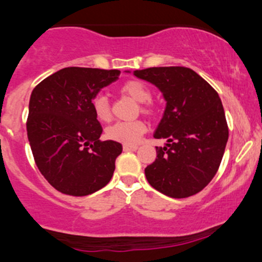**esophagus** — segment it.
<instances>
[{"instance_id": "esophagus-1", "label": "esophagus", "mask_w": 262, "mask_h": 262, "mask_svg": "<svg viewBox=\"0 0 262 262\" xmlns=\"http://www.w3.org/2000/svg\"><path fill=\"white\" fill-rule=\"evenodd\" d=\"M124 148V150H137L138 149V146H124L123 147Z\"/></svg>"}]
</instances>
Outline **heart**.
Listing matches in <instances>:
<instances>
[{"label":"heart","mask_w":262,"mask_h":262,"mask_svg":"<svg viewBox=\"0 0 262 262\" xmlns=\"http://www.w3.org/2000/svg\"><path fill=\"white\" fill-rule=\"evenodd\" d=\"M120 91L124 95L133 99L138 104H146L152 99V92L148 89L146 84L141 81L132 80L125 82L121 86ZM92 109L94 114L97 118V120L106 123L112 119V109H110V102L105 95L100 94L92 100ZM142 112L150 113V109L148 106H142ZM146 132V124L141 120L129 121H119V123L113 124L112 126L106 129V137L113 139V141L119 142V143L126 144V146H134L139 142L141 137Z\"/></svg>","instance_id":"obj_1"}]
</instances>
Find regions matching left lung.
I'll use <instances>...</instances> for the list:
<instances>
[{
  "label": "left lung",
  "mask_w": 262,
  "mask_h": 262,
  "mask_svg": "<svg viewBox=\"0 0 262 262\" xmlns=\"http://www.w3.org/2000/svg\"><path fill=\"white\" fill-rule=\"evenodd\" d=\"M133 75L155 84L166 101L153 134L166 143L156 147L157 158L144 170L147 181L175 199L202 191L218 171L228 141L219 95L186 67H153Z\"/></svg>",
  "instance_id": "obj_1"
}]
</instances>
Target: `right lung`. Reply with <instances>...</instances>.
I'll use <instances>...</instances> for the list:
<instances>
[{
	"mask_svg": "<svg viewBox=\"0 0 262 262\" xmlns=\"http://www.w3.org/2000/svg\"><path fill=\"white\" fill-rule=\"evenodd\" d=\"M119 76L118 70L68 67L31 92L26 123L31 152L41 175L63 194L84 196L112 180L123 147L100 141L92 100Z\"/></svg>",
	"mask_w": 262,
	"mask_h": 262,
	"instance_id": "add662e5",
	"label": "right lung"
}]
</instances>
